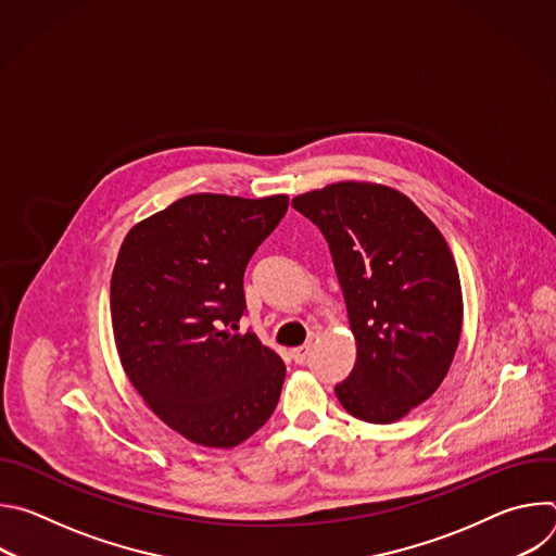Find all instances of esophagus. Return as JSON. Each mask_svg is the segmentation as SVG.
Returning <instances> with one entry per match:
<instances>
[{
	"instance_id": "esophagus-1",
	"label": "esophagus",
	"mask_w": 556,
	"mask_h": 556,
	"mask_svg": "<svg viewBox=\"0 0 556 556\" xmlns=\"http://www.w3.org/2000/svg\"><path fill=\"white\" fill-rule=\"evenodd\" d=\"M290 354H292V361H294L296 365H303V363L307 361V356H309V345H301V348H294Z\"/></svg>"
}]
</instances>
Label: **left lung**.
I'll use <instances>...</instances> for the list:
<instances>
[{
	"label": "left lung",
	"mask_w": 556,
	"mask_h": 556,
	"mask_svg": "<svg viewBox=\"0 0 556 556\" xmlns=\"http://www.w3.org/2000/svg\"><path fill=\"white\" fill-rule=\"evenodd\" d=\"M292 206L326 237L356 339L337 399L358 420H401L431 399L459 343L462 288L446 240L382 185L337 182Z\"/></svg>",
	"instance_id": "obj_1"
}]
</instances>
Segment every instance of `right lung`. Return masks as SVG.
<instances>
[{
	"mask_svg": "<svg viewBox=\"0 0 556 556\" xmlns=\"http://www.w3.org/2000/svg\"><path fill=\"white\" fill-rule=\"evenodd\" d=\"M288 211L260 200L195 193L136 224L110 288L123 369L149 409L187 440L230 448L273 416L283 361L249 330L244 270Z\"/></svg>",
	"mask_w": 556,
	"mask_h": 556,
	"instance_id": "1",
	"label": "right lung"
}]
</instances>
